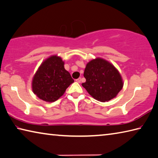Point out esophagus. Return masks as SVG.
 Instances as JSON below:
<instances>
[{"mask_svg": "<svg viewBox=\"0 0 158 158\" xmlns=\"http://www.w3.org/2000/svg\"><path fill=\"white\" fill-rule=\"evenodd\" d=\"M76 81H77V83H80V82H81V78H79V79H76Z\"/></svg>", "mask_w": 158, "mask_h": 158, "instance_id": "esophagus-1", "label": "esophagus"}]
</instances>
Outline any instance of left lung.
<instances>
[{"label": "left lung", "mask_w": 158, "mask_h": 158, "mask_svg": "<svg viewBox=\"0 0 158 158\" xmlns=\"http://www.w3.org/2000/svg\"><path fill=\"white\" fill-rule=\"evenodd\" d=\"M83 83L90 95L99 102H108L115 97L123 87L119 72L110 63L102 59L92 60L86 65Z\"/></svg>", "instance_id": "left-lung-1"}]
</instances>
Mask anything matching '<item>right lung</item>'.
<instances>
[{"label":"right lung","mask_w":158,"mask_h":158,"mask_svg":"<svg viewBox=\"0 0 158 158\" xmlns=\"http://www.w3.org/2000/svg\"><path fill=\"white\" fill-rule=\"evenodd\" d=\"M74 82L64 68V62L59 56H52L39 67L32 81V90L37 97L48 102L61 97Z\"/></svg>","instance_id":"obj_1"}]
</instances>
